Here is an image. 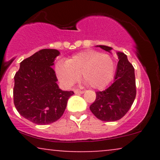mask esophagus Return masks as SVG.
I'll use <instances>...</instances> for the list:
<instances>
[{
    "mask_svg": "<svg viewBox=\"0 0 160 160\" xmlns=\"http://www.w3.org/2000/svg\"><path fill=\"white\" fill-rule=\"evenodd\" d=\"M74 93L75 94H82V93H84V91H82V90H80V89H74Z\"/></svg>",
    "mask_w": 160,
    "mask_h": 160,
    "instance_id": "esophagus-1",
    "label": "esophagus"
}]
</instances>
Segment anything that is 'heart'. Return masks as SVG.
I'll use <instances>...</instances> for the list:
<instances>
[{"mask_svg":"<svg viewBox=\"0 0 160 160\" xmlns=\"http://www.w3.org/2000/svg\"><path fill=\"white\" fill-rule=\"evenodd\" d=\"M57 78L67 87L73 86L80 78L91 88L102 89L111 81L115 65L111 56L93 49L82 51L58 62L55 67Z\"/></svg>","mask_w":160,"mask_h":160,"instance_id":"1","label":"heart"}]
</instances>
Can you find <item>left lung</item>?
Returning a JSON list of instances; mask_svg holds the SVG:
<instances>
[{
	"label": "left lung",
	"instance_id": "obj_1",
	"mask_svg": "<svg viewBox=\"0 0 160 160\" xmlns=\"http://www.w3.org/2000/svg\"><path fill=\"white\" fill-rule=\"evenodd\" d=\"M96 47L111 52V47ZM119 62L114 80L108 89L96 92V98L89 109L98 120L112 122L123 117L132 105L136 96L135 69L123 52H117Z\"/></svg>",
	"mask_w": 160,
	"mask_h": 160
}]
</instances>
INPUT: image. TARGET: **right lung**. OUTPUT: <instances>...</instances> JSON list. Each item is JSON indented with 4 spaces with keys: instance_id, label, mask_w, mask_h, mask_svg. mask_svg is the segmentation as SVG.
<instances>
[{
    "instance_id": "right-lung-1",
    "label": "right lung",
    "mask_w": 160,
    "mask_h": 160,
    "mask_svg": "<svg viewBox=\"0 0 160 160\" xmlns=\"http://www.w3.org/2000/svg\"><path fill=\"white\" fill-rule=\"evenodd\" d=\"M60 54L53 49H43L24 59L14 77L13 101L19 114L38 125L56 122L62 117L68 100L74 94L62 91L52 68Z\"/></svg>"
}]
</instances>
